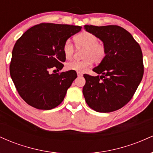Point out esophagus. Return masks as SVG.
<instances>
[{
	"label": "esophagus",
	"mask_w": 153,
	"mask_h": 153,
	"mask_svg": "<svg viewBox=\"0 0 153 153\" xmlns=\"http://www.w3.org/2000/svg\"><path fill=\"white\" fill-rule=\"evenodd\" d=\"M77 75H78V77H80V76H82V73H79V72H78V73H77Z\"/></svg>",
	"instance_id": "1"
}]
</instances>
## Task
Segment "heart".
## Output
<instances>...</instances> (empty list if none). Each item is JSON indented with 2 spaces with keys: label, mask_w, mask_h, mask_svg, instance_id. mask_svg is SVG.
Instances as JSON below:
<instances>
[{
  "label": "heart",
  "mask_w": 153,
  "mask_h": 153,
  "mask_svg": "<svg viewBox=\"0 0 153 153\" xmlns=\"http://www.w3.org/2000/svg\"><path fill=\"white\" fill-rule=\"evenodd\" d=\"M75 46L78 49H83L82 60H73L66 64L68 71L82 73L92 65L93 62L100 63L106 55V48L104 44L98 41L96 35L89 31H82L74 37ZM62 51L67 59L73 57L75 52L73 45L67 40L62 47Z\"/></svg>",
  "instance_id": "heart-1"
}]
</instances>
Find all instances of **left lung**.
Listing matches in <instances>:
<instances>
[{"label": "left lung", "mask_w": 153, "mask_h": 153, "mask_svg": "<svg viewBox=\"0 0 153 153\" xmlns=\"http://www.w3.org/2000/svg\"><path fill=\"white\" fill-rule=\"evenodd\" d=\"M99 38L106 55L93 71L101 75L84 74L82 94L87 104L97 112L114 111L131 99L144 73L143 52L129 32L117 25L84 26Z\"/></svg>", "instance_id": "obj_1"}]
</instances>
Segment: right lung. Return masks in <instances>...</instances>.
Masks as SVG:
<instances>
[{"label":"right lung","instance_id":"1","mask_svg":"<svg viewBox=\"0 0 153 153\" xmlns=\"http://www.w3.org/2000/svg\"><path fill=\"white\" fill-rule=\"evenodd\" d=\"M81 26L42 23L28 29L12 51L10 75L21 97L30 106L50 110L60 104L77 78L75 71H61L65 61L64 43ZM55 71V70H54Z\"/></svg>","mask_w":153,"mask_h":153}]
</instances>
